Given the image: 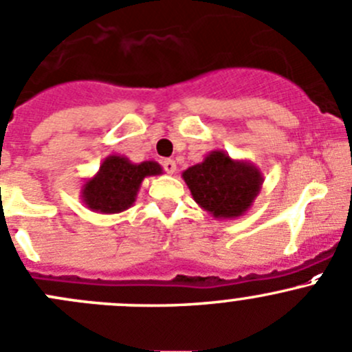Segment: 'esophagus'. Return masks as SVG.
Returning a JSON list of instances; mask_svg holds the SVG:
<instances>
[{"label": "esophagus", "instance_id": "esophagus-1", "mask_svg": "<svg viewBox=\"0 0 352 352\" xmlns=\"http://www.w3.org/2000/svg\"><path fill=\"white\" fill-rule=\"evenodd\" d=\"M162 165H163V168H165L166 173H170V175H172V173H175L177 165L173 160H165V162H162Z\"/></svg>", "mask_w": 352, "mask_h": 352}]
</instances>
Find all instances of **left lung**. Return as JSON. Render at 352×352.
<instances>
[{"label":"left lung","mask_w":352,"mask_h":352,"mask_svg":"<svg viewBox=\"0 0 352 352\" xmlns=\"http://www.w3.org/2000/svg\"><path fill=\"white\" fill-rule=\"evenodd\" d=\"M197 206L217 220H235L251 210L263 186V173L248 160H234L213 149L182 172Z\"/></svg>","instance_id":"8db88e82"}]
</instances>
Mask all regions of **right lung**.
Here are the masks:
<instances>
[{
    "label": "right lung",
    "mask_w": 352,
    "mask_h": 352,
    "mask_svg": "<svg viewBox=\"0 0 352 352\" xmlns=\"http://www.w3.org/2000/svg\"><path fill=\"white\" fill-rule=\"evenodd\" d=\"M162 173V165L153 160L132 163L122 155H110L93 177L82 182L80 199L96 213H122L135 203L142 180Z\"/></svg>",
    "instance_id": "1"
}]
</instances>
